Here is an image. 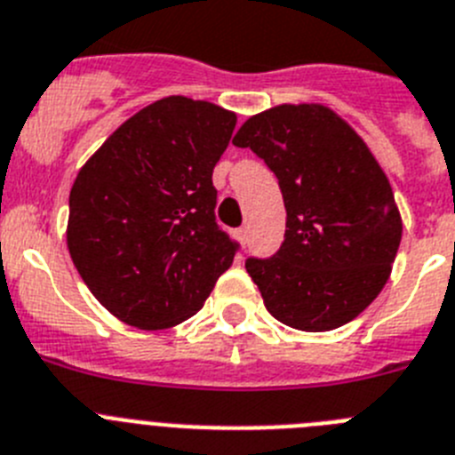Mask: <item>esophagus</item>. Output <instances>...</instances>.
<instances>
[{
	"label": "esophagus",
	"mask_w": 455,
	"mask_h": 455,
	"mask_svg": "<svg viewBox=\"0 0 455 455\" xmlns=\"http://www.w3.org/2000/svg\"><path fill=\"white\" fill-rule=\"evenodd\" d=\"M235 238L243 244H247V228H238V231H235Z\"/></svg>",
	"instance_id": "1"
}]
</instances>
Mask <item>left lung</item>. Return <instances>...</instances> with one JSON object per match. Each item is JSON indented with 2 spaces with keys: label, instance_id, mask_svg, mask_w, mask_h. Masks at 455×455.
<instances>
[{
  "label": "left lung",
  "instance_id": "1",
  "mask_svg": "<svg viewBox=\"0 0 455 455\" xmlns=\"http://www.w3.org/2000/svg\"><path fill=\"white\" fill-rule=\"evenodd\" d=\"M233 144L279 180L282 247L244 267L276 321L302 331L346 325L378 298L401 244L392 185L346 121L323 105H282L247 118Z\"/></svg>",
  "mask_w": 455,
  "mask_h": 455
}]
</instances>
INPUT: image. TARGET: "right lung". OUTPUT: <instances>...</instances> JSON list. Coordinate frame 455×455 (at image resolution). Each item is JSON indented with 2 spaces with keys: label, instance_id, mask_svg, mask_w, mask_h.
<instances>
[{
  "label": "right lung",
  "instance_id": "obj_1",
  "mask_svg": "<svg viewBox=\"0 0 455 455\" xmlns=\"http://www.w3.org/2000/svg\"><path fill=\"white\" fill-rule=\"evenodd\" d=\"M235 114L169 96L128 118L70 189L68 250L98 302L140 330L204 307L240 250L215 220L212 169Z\"/></svg>",
  "mask_w": 455,
  "mask_h": 455
}]
</instances>
